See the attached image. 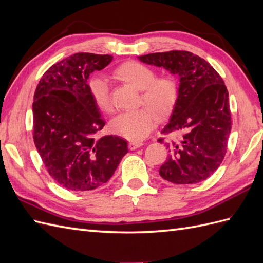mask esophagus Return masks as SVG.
<instances>
[{"instance_id":"1","label":"esophagus","mask_w":263,"mask_h":263,"mask_svg":"<svg viewBox=\"0 0 263 263\" xmlns=\"http://www.w3.org/2000/svg\"><path fill=\"white\" fill-rule=\"evenodd\" d=\"M142 145H143V143H140V142H130L129 144H128V148H129L130 151H135V149L139 148Z\"/></svg>"}]
</instances>
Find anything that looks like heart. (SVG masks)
<instances>
[{"instance_id": "heart-1", "label": "heart", "mask_w": 263, "mask_h": 263, "mask_svg": "<svg viewBox=\"0 0 263 263\" xmlns=\"http://www.w3.org/2000/svg\"><path fill=\"white\" fill-rule=\"evenodd\" d=\"M114 77L139 90V102L146 107L119 114L111 120L110 129L132 142H139L148 135L157 118H165L174 108L177 99L176 82L168 76L155 78L153 69L133 60L115 69ZM88 90L99 110L112 111L109 86L105 79L93 77L88 81Z\"/></svg>"}]
</instances>
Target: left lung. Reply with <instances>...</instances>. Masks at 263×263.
Listing matches in <instances>:
<instances>
[{"instance_id":"left-lung-1","label":"left lung","mask_w":263,"mask_h":263,"mask_svg":"<svg viewBox=\"0 0 263 263\" xmlns=\"http://www.w3.org/2000/svg\"><path fill=\"white\" fill-rule=\"evenodd\" d=\"M149 66L164 68L180 80L177 99L162 134L176 135L165 143L168 158L159 175L174 184H195L219 168L231 133L229 92L214 68L189 51L140 55ZM158 142L163 143L159 138Z\"/></svg>"}]
</instances>
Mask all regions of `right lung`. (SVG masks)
Masks as SVG:
<instances>
[{"instance_id":"add662e5","label":"right lung","mask_w":263,"mask_h":263,"mask_svg":"<svg viewBox=\"0 0 263 263\" xmlns=\"http://www.w3.org/2000/svg\"><path fill=\"white\" fill-rule=\"evenodd\" d=\"M111 60L108 54H72L51 66L35 89L34 144L50 176L69 191L100 187L128 153L123 138H96L105 121L89 95L88 79Z\"/></svg>"}]
</instances>
